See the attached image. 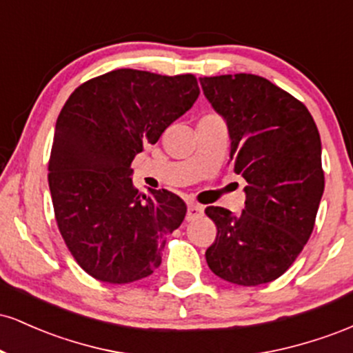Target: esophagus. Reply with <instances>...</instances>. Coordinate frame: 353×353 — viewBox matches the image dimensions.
I'll return each instance as SVG.
<instances>
[{"label": "esophagus", "instance_id": "1", "mask_svg": "<svg viewBox=\"0 0 353 353\" xmlns=\"http://www.w3.org/2000/svg\"><path fill=\"white\" fill-rule=\"evenodd\" d=\"M202 214H204V209H202L201 205L192 204V202H190L188 205V216H185V219H188V221H194V219L201 217Z\"/></svg>", "mask_w": 353, "mask_h": 353}]
</instances>
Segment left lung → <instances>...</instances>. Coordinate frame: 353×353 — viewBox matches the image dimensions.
<instances>
[{"mask_svg": "<svg viewBox=\"0 0 353 353\" xmlns=\"http://www.w3.org/2000/svg\"><path fill=\"white\" fill-rule=\"evenodd\" d=\"M228 124L234 171L247 181L241 214L209 205L217 236L205 250L217 277L244 287L285 272L314 230L323 194L322 143L301 101L255 74L199 78Z\"/></svg>", "mask_w": 353, "mask_h": 353, "instance_id": "obj_1", "label": "left lung"}]
</instances>
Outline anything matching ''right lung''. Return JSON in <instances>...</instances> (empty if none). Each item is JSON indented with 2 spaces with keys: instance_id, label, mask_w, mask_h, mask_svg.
Returning <instances> with one entry per match:
<instances>
[{
  "instance_id": "obj_1",
  "label": "right lung",
  "mask_w": 353,
  "mask_h": 353,
  "mask_svg": "<svg viewBox=\"0 0 353 353\" xmlns=\"http://www.w3.org/2000/svg\"><path fill=\"white\" fill-rule=\"evenodd\" d=\"M197 98L192 74L116 70L81 84L61 109L48 176L52 208L68 249L91 277L129 283L161 265L188 205L165 189L149 196L134 189L131 163Z\"/></svg>"
}]
</instances>
